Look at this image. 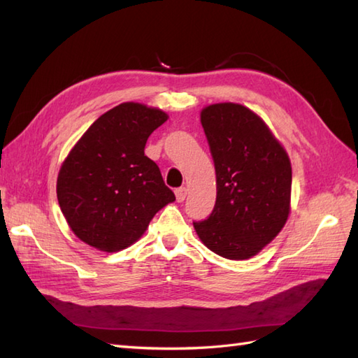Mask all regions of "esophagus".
I'll use <instances>...</instances> for the list:
<instances>
[{"mask_svg": "<svg viewBox=\"0 0 358 358\" xmlns=\"http://www.w3.org/2000/svg\"><path fill=\"white\" fill-rule=\"evenodd\" d=\"M186 195H187V189H186V187H178V189L176 190V196H177V201H178V203L185 201Z\"/></svg>", "mask_w": 358, "mask_h": 358, "instance_id": "1", "label": "esophagus"}]
</instances>
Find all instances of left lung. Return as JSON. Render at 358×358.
<instances>
[{
    "mask_svg": "<svg viewBox=\"0 0 358 358\" xmlns=\"http://www.w3.org/2000/svg\"><path fill=\"white\" fill-rule=\"evenodd\" d=\"M201 124L217 172V201L194 227L213 253L248 259L285 226L292 163L264 120L243 105L206 106Z\"/></svg>",
    "mask_w": 358,
    "mask_h": 358,
    "instance_id": "1",
    "label": "left lung"
}]
</instances>
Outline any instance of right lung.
<instances>
[{"mask_svg":"<svg viewBox=\"0 0 358 358\" xmlns=\"http://www.w3.org/2000/svg\"><path fill=\"white\" fill-rule=\"evenodd\" d=\"M168 120L157 108L127 102L102 114L61 166L56 194L70 229L102 252H119L145 234L176 195L145 155L148 137Z\"/></svg>","mask_w":358,"mask_h":358,"instance_id":"1","label":"right lung"}]
</instances>
